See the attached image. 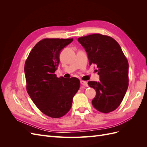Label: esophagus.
<instances>
[{
  "mask_svg": "<svg viewBox=\"0 0 147 147\" xmlns=\"http://www.w3.org/2000/svg\"><path fill=\"white\" fill-rule=\"evenodd\" d=\"M80 83L81 84H82V85H83L84 86H88V83L86 82V81H83V80H81L80 81Z\"/></svg>",
  "mask_w": 147,
  "mask_h": 147,
  "instance_id": "obj_1",
  "label": "esophagus"
}]
</instances>
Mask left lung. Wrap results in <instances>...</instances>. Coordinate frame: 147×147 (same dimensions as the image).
Returning <instances> with one entry per match:
<instances>
[{"instance_id": "left-lung-1", "label": "left lung", "mask_w": 147, "mask_h": 147, "mask_svg": "<svg viewBox=\"0 0 147 147\" xmlns=\"http://www.w3.org/2000/svg\"><path fill=\"white\" fill-rule=\"evenodd\" d=\"M78 41L85 49L90 65H95L100 76L99 82H88L96 92L92 104L102 113L112 112L121 103L128 88L127 59L118 43L108 35L93 34L79 37Z\"/></svg>"}]
</instances>
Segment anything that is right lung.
Wrapping results in <instances>:
<instances>
[{
    "label": "right lung",
    "instance_id": "obj_1",
    "mask_svg": "<svg viewBox=\"0 0 147 147\" xmlns=\"http://www.w3.org/2000/svg\"><path fill=\"white\" fill-rule=\"evenodd\" d=\"M73 38H44L35 45L26 59V90L35 105L47 116L63 117L70 110L80 82L75 77L57 78L61 50Z\"/></svg>",
    "mask_w": 147,
    "mask_h": 147
}]
</instances>
